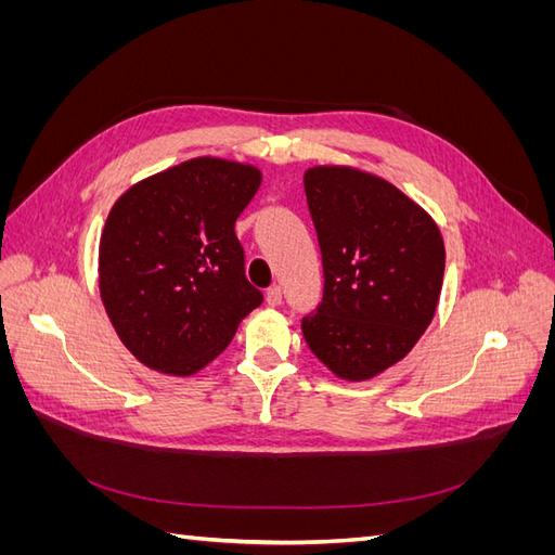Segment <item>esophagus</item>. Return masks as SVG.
I'll use <instances>...</instances> for the list:
<instances>
[{
	"label": "esophagus",
	"mask_w": 555,
	"mask_h": 555,
	"mask_svg": "<svg viewBox=\"0 0 555 555\" xmlns=\"http://www.w3.org/2000/svg\"><path fill=\"white\" fill-rule=\"evenodd\" d=\"M282 298H284V289L280 287V284H275V287H271L266 292V300H268V306H280L282 304Z\"/></svg>",
	"instance_id": "1"
}]
</instances>
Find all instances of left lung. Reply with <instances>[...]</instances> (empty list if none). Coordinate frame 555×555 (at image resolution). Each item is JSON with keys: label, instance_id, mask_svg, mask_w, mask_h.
<instances>
[{"label": "left lung", "instance_id": "left-lung-1", "mask_svg": "<svg viewBox=\"0 0 555 555\" xmlns=\"http://www.w3.org/2000/svg\"><path fill=\"white\" fill-rule=\"evenodd\" d=\"M306 196L324 289L300 326L335 375L371 379L408 354L438 308L440 229L393 184L354 169H310Z\"/></svg>", "mask_w": 555, "mask_h": 555}]
</instances>
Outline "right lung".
<instances>
[{
    "label": "right lung",
    "mask_w": 555,
    "mask_h": 555,
    "mask_svg": "<svg viewBox=\"0 0 555 555\" xmlns=\"http://www.w3.org/2000/svg\"><path fill=\"white\" fill-rule=\"evenodd\" d=\"M259 184L255 166L201 157L133 184L113 206L99 287L120 340L153 371L194 375L263 304L236 236Z\"/></svg>",
    "instance_id": "right-lung-1"
}]
</instances>
